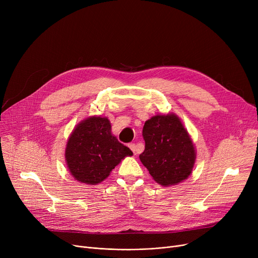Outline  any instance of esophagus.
Segmentation results:
<instances>
[{
  "mask_svg": "<svg viewBox=\"0 0 258 258\" xmlns=\"http://www.w3.org/2000/svg\"><path fill=\"white\" fill-rule=\"evenodd\" d=\"M128 146H130V148L132 150V152L134 153V155H136V151H137V146H136V144H135V143H131Z\"/></svg>",
  "mask_w": 258,
  "mask_h": 258,
  "instance_id": "34e87169",
  "label": "esophagus"
}]
</instances>
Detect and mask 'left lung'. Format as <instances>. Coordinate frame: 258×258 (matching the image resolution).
<instances>
[{"mask_svg":"<svg viewBox=\"0 0 258 258\" xmlns=\"http://www.w3.org/2000/svg\"><path fill=\"white\" fill-rule=\"evenodd\" d=\"M142 136L145 150L139 158L157 183L170 186L189 177L196 151L177 115L152 117L144 123Z\"/></svg>","mask_w":258,"mask_h":258,"instance_id":"obj_1","label":"left lung"}]
</instances>
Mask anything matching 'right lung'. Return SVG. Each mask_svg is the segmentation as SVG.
<instances>
[{
	"label": "right lung",
	"instance_id": "1",
	"mask_svg": "<svg viewBox=\"0 0 258 258\" xmlns=\"http://www.w3.org/2000/svg\"><path fill=\"white\" fill-rule=\"evenodd\" d=\"M133 152L112 135L105 117H90L75 127L66 147L67 165L73 177L85 184L102 182Z\"/></svg>",
	"mask_w": 258,
	"mask_h": 258
}]
</instances>
